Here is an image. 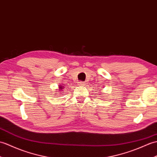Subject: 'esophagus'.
I'll list each match as a JSON object with an SVG mask.
<instances>
[{
  "mask_svg": "<svg viewBox=\"0 0 157 157\" xmlns=\"http://www.w3.org/2000/svg\"><path fill=\"white\" fill-rule=\"evenodd\" d=\"M86 84V83L84 82H79V85L80 86H84Z\"/></svg>",
  "mask_w": 157,
  "mask_h": 157,
  "instance_id": "esophagus-1",
  "label": "esophagus"
}]
</instances>
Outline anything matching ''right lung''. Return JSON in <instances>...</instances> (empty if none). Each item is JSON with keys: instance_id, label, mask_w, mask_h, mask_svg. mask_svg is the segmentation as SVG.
I'll return each mask as SVG.
<instances>
[{"instance_id": "add662e5", "label": "right lung", "mask_w": 157, "mask_h": 157, "mask_svg": "<svg viewBox=\"0 0 157 157\" xmlns=\"http://www.w3.org/2000/svg\"><path fill=\"white\" fill-rule=\"evenodd\" d=\"M60 87V90H61L62 88H63V87Z\"/></svg>"}]
</instances>
